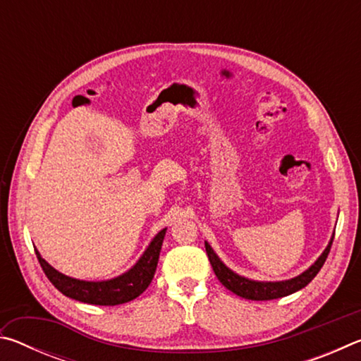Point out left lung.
<instances>
[{
  "mask_svg": "<svg viewBox=\"0 0 361 361\" xmlns=\"http://www.w3.org/2000/svg\"><path fill=\"white\" fill-rule=\"evenodd\" d=\"M333 239L329 240L328 247L325 248V252L322 253L320 258L317 259L314 264L307 269V271L302 272L301 276H298L295 279L285 280V282H255V280H248L245 277L237 276V274L232 272L231 269L226 267L223 262L219 261V258L207 242H205V250H207V255H209L213 271H215V276L218 277L219 282L226 286V288L237 296L252 299V301H269V299L288 296L291 293L301 290L305 285L312 282V279L319 274L322 266L325 264L329 250H331V245H333Z\"/></svg>",
  "mask_w": 361,
  "mask_h": 361,
  "instance_id": "1",
  "label": "left lung"
}]
</instances>
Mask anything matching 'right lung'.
Returning <instances> with one entry per match:
<instances>
[{
	"instance_id": "1",
	"label": "right lung",
	"mask_w": 361,
	"mask_h": 361,
	"mask_svg": "<svg viewBox=\"0 0 361 361\" xmlns=\"http://www.w3.org/2000/svg\"><path fill=\"white\" fill-rule=\"evenodd\" d=\"M164 235H166V229H162L154 239H152L142 258L138 259L137 264L133 266L129 272L122 274V276L116 279L106 280V282H85V280L66 277L63 274L56 271L51 264H47V262L41 258L39 252H36V250L35 252L42 271L46 274V277L51 280V283L56 286L60 293H63L65 296L76 299V301L95 305H118L132 301V299L142 295V293L149 286L157 267Z\"/></svg>"
}]
</instances>
